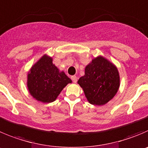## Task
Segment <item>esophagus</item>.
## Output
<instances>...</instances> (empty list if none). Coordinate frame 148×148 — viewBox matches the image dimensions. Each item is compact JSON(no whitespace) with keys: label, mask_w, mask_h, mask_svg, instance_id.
I'll return each instance as SVG.
<instances>
[{"label":"esophagus","mask_w":148,"mask_h":148,"mask_svg":"<svg viewBox=\"0 0 148 148\" xmlns=\"http://www.w3.org/2000/svg\"><path fill=\"white\" fill-rule=\"evenodd\" d=\"M71 80L73 81V82H74V83H76V82H77V77H76V76H71Z\"/></svg>","instance_id":"obj_1"}]
</instances>
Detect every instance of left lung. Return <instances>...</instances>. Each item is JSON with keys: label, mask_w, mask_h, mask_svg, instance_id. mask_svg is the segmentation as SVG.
Returning a JSON list of instances; mask_svg holds the SVG:
<instances>
[{"label": "left lung", "mask_w": 148, "mask_h": 148, "mask_svg": "<svg viewBox=\"0 0 148 148\" xmlns=\"http://www.w3.org/2000/svg\"><path fill=\"white\" fill-rule=\"evenodd\" d=\"M77 82L90 103L100 106L115 96L120 86V76L114 64L99 56L85 67V75Z\"/></svg>", "instance_id": "obj_1"}]
</instances>
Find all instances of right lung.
Masks as SVG:
<instances>
[{
    "instance_id": "obj_1",
    "label": "right lung",
    "mask_w": 148,
    "mask_h": 148,
    "mask_svg": "<svg viewBox=\"0 0 148 148\" xmlns=\"http://www.w3.org/2000/svg\"><path fill=\"white\" fill-rule=\"evenodd\" d=\"M63 71H59L52 63V58L47 55L32 66L27 74V88L37 101L50 103L57 99L62 90L71 83Z\"/></svg>"
}]
</instances>
